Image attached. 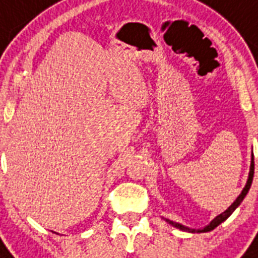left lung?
<instances>
[{"label": "left lung", "mask_w": 258, "mask_h": 258, "mask_svg": "<svg viewBox=\"0 0 258 258\" xmlns=\"http://www.w3.org/2000/svg\"><path fill=\"white\" fill-rule=\"evenodd\" d=\"M253 175H254V157H253V151H252V158H250V167H249V174H248V179H246V183H245V187L242 188V191H241V194L236 198V201L233 202L230 206H229L226 210H225L224 213H221V214H218V216L216 217V218H213L212 221H210V224L206 225L205 228L202 229H191V228H187V226H184V225L182 224H178V222H174V221L171 220H167V218H165L166 222H169L171 226H174V228L179 229V230H183V232H188V233H206V232H210V230H213V229H216L217 226L220 224H222L224 221H226L229 218V217L232 216V213L236 210L238 206L241 205V202L244 201V198L246 197V194H248L249 188H250V186H252V180H253Z\"/></svg>", "instance_id": "8db88e82"}]
</instances>
